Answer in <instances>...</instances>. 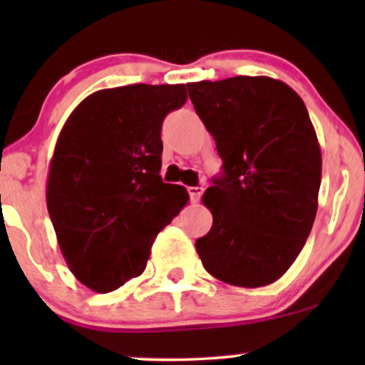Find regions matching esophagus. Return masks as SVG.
Returning a JSON list of instances; mask_svg holds the SVG:
<instances>
[{"instance_id": "34e87169", "label": "esophagus", "mask_w": 365, "mask_h": 365, "mask_svg": "<svg viewBox=\"0 0 365 365\" xmlns=\"http://www.w3.org/2000/svg\"><path fill=\"white\" fill-rule=\"evenodd\" d=\"M188 195H190L192 202H197L202 195V187H188Z\"/></svg>"}]
</instances>
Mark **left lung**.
I'll use <instances>...</instances> for the list:
<instances>
[{
	"label": "left lung",
	"mask_w": 365,
	"mask_h": 365,
	"mask_svg": "<svg viewBox=\"0 0 365 365\" xmlns=\"http://www.w3.org/2000/svg\"><path fill=\"white\" fill-rule=\"evenodd\" d=\"M187 87L223 159V175L202 195L212 226L197 238V254L221 282L266 287L295 262L317 212L322 161L307 108L269 77Z\"/></svg>",
	"instance_id": "left-lung-1"
}]
</instances>
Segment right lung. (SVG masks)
Masks as SVG:
<instances>
[{"instance_id": "1", "label": "right lung", "mask_w": 365, "mask_h": 365, "mask_svg": "<svg viewBox=\"0 0 365 365\" xmlns=\"http://www.w3.org/2000/svg\"><path fill=\"white\" fill-rule=\"evenodd\" d=\"M187 101L183 83L103 89L63 125L46 202L75 278L108 293L144 273L154 238L188 202L163 182L161 125Z\"/></svg>"}]
</instances>
